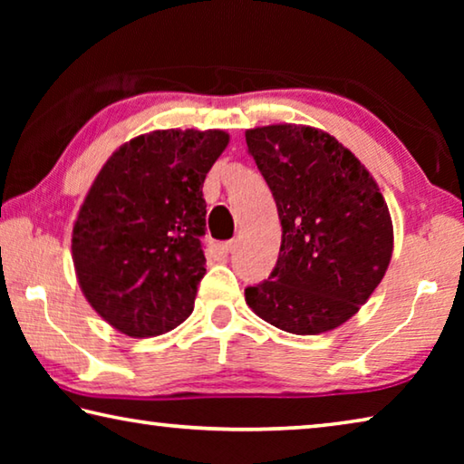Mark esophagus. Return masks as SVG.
I'll list each match as a JSON object with an SVG mask.
<instances>
[{"label": "esophagus", "mask_w": 464, "mask_h": 464, "mask_svg": "<svg viewBox=\"0 0 464 464\" xmlns=\"http://www.w3.org/2000/svg\"><path fill=\"white\" fill-rule=\"evenodd\" d=\"M235 246H237V241H225V243H218L217 246V254L221 257H227L231 254V251L235 249Z\"/></svg>", "instance_id": "esophagus-1"}]
</instances>
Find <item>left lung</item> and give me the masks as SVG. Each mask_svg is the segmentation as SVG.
<instances>
[{
    "instance_id": "8db88e82",
    "label": "left lung",
    "mask_w": 464,
    "mask_h": 464,
    "mask_svg": "<svg viewBox=\"0 0 464 464\" xmlns=\"http://www.w3.org/2000/svg\"><path fill=\"white\" fill-rule=\"evenodd\" d=\"M276 200L282 241L268 280L246 288L257 317L282 332L340 327L381 285L392 256L389 207L358 157L304 124L246 130Z\"/></svg>"
}]
</instances>
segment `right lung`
I'll return each mask as SVG.
<instances>
[{
    "mask_svg": "<svg viewBox=\"0 0 464 464\" xmlns=\"http://www.w3.org/2000/svg\"><path fill=\"white\" fill-rule=\"evenodd\" d=\"M225 130L168 129L108 157L77 215L72 254L92 309L121 334L151 337L190 317L202 280V184Z\"/></svg>",
    "mask_w": 464,
    "mask_h": 464,
    "instance_id": "add662e5",
    "label": "right lung"
}]
</instances>
